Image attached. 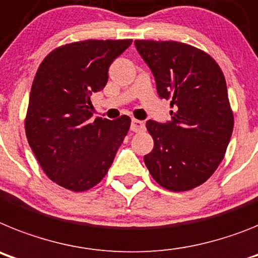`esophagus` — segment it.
I'll list each match as a JSON object with an SVG mask.
<instances>
[{"label": "esophagus", "mask_w": 258, "mask_h": 258, "mask_svg": "<svg viewBox=\"0 0 258 258\" xmlns=\"http://www.w3.org/2000/svg\"><path fill=\"white\" fill-rule=\"evenodd\" d=\"M144 128H145L144 122H142V120H138V119H132V122H131V131H134V132H142V131H144Z\"/></svg>", "instance_id": "esophagus-1"}]
</instances>
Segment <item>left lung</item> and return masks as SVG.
I'll use <instances>...</instances> for the list:
<instances>
[{
  "label": "left lung",
  "mask_w": 258,
  "mask_h": 258,
  "mask_svg": "<svg viewBox=\"0 0 258 258\" xmlns=\"http://www.w3.org/2000/svg\"><path fill=\"white\" fill-rule=\"evenodd\" d=\"M135 46L170 100L171 120L149 119L154 147L144 156L151 175L169 191L203 184L225 157L234 128L225 76L209 54L178 41L136 40Z\"/></svg>",
  "instance_id": "1"
}]
</instances>
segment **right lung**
Segmentation results:
<instances>
[{
    "mask_svg": "<svg viewBox=\"0 0 258 258\" xmlns=\"http://www.w3.org/2000/svg\"><path fill=\"white\" fill-rule=\"evenodd\" d=\"M132 40H86L49 53L36 73L26 135L50 180L87 191L102 180L131 124L130 116L92 119L91 95L104 89L107 71Z\"/></svg>",
    "mask_w": 258,
    "mask_h": 258,
    "instance_id": "obj_1",
    "label": "right lung"
}]
</instances>
